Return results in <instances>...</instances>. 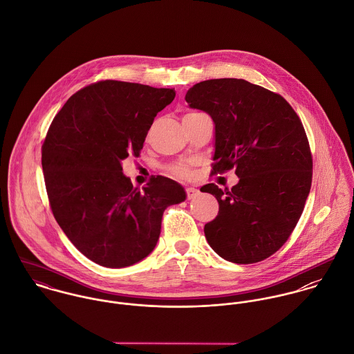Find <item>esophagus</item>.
Returning a JSON list of instances; mask_svg holds the SVG:
<instances>
[{"label":"esophagus","instance_id":"esophagus-1","mask_svg":"<svg viewBox=\"0 0 354 354\" xmlns=\"http://www.w3.org/2000/svg\"><path fill=\"white\" fill-rule=\"evenodd\" d=\"M199 195V189H196V188H187V198L188 199H194V198H196Z\"/></svg>","mask_w":354,"mask_h":354}]
</instances>
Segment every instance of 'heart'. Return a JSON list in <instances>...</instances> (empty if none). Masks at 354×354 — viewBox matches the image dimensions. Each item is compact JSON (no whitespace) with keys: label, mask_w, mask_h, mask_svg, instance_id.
Returning a JSON list of instances; mask_svg holds the SVG:
<instances>
[{"label":"heart","mask_w":354,"mask_h":354,"mask_svg":"<svg viewBox=\"0 0 354 354\" xmlns=\"http://www.w3.org/2000/svg\"><path fill=\"white\" fill-rule=\"evenodd\" d=\"M170 173L174 176V177H180V178H188L191 176V167L185 163H180V165H176V166H171L170 167Z\"/></svg>","instance_id":"heart-1"}]
</instances>
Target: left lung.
I'll use <instances>...</instances> for the list:
<instances>
[{
    "label": "left lung",
    "instance_id": "left-lung-1",
    "mask_svg": "<svg viewBox=\"0 0 354 354\" xmlns=\"http://www.w3.org/2000/svg\"><path fill=\"white\" fill-rule=\"evenodd\" d=\"M185 101L214 121L212 173L236 169L240 178L230 191L201 188L219 204L205 239L227 261H261L286 243L309 195L312 155L303 122L279 94L243 79L204 80Z\"/></svg>",
    "mask_w": 354,
    "mask_h": 354
}]
</instances>
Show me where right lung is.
<instances>
[{"mask_svg": "<svg viewBox=\"0 0 354 354\" xmlns=\"http://www.w3.org/2000/svg\"><path fill=\"white\" fill-rule=\"evenodd\" d=\"M173 88L103 80L73 94L54 117L42 146L53 215L71 243L94 263L121 268L153 251L163 211L184 202V188L163 176L143 191L121 160L139 156L153 118Z\"/></svg>", "mask_w": 354, "mask_h": 354, "instance_id": "1", "label": "right lung"}]
</instances>
